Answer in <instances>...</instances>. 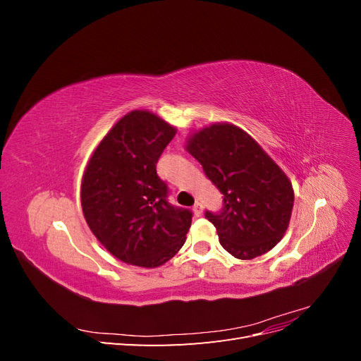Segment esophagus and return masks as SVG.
<instances>
[{"mask_svg": "<svg viewBox=\"0 0 361 361\" xmlns=\"http://www.w3.org/2000/svg\"><path fill=\"white\" fill-rule=\"evenodd\" d=\"M192 211L195 215H200L203 212V204L200 202H195L192 206Z\"/></svg>", "mask_w": 361, "mask_h": 361, "instance_id": "obj_1", "label": "esophagus"}]
</instances>
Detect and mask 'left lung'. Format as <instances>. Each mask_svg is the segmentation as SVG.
<instances>
[{"instance_id":"left-lung-1","label":"left lung","mask_w":361,"mask_h":361,"mask_svg":"<svg viewBox=\"0 0 361 361\" xmlns=\"http://www.w3.org/2000/svg\"><path fill=\"white\" fill-rule=\"evenodd\" d=\"M185 147L223 194L221 212L204 214L223 248L243 260L274 248L288 231L293 207V188L285 171L232 123L197 130Z\"/></svg>"}]
</instances>
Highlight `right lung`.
<instances>
[{
    "label": "right lung",
    "mask_w": 361,
    "mask_h": 361,
    "mask_svg": "<svg viewBox=\"0 0 361 361\" xmlns=\"http://www.w3.org/2000/svg\"><path fill=\"white\" fill-rule=\"evenodd\" d=\"M176 128L146 110L108 130L82 174L81 206L90 231L118 260L141 268L166 264L182 248L192 212L167 202L157 174Z\"/></svg>",
    "instance_id": "1"
}]
</instances>
